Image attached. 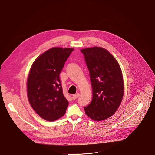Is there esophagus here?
Wrapping results in <instances>:
<instances>
[{
  "label": "esophagus",
  "instance_id": "34e87169",
  "mask_svg": "<svg viewBox=\"0 0 155 155\" xmlns=\"http://www.w3.org/2000/svg\"><path fill=\"white\" fill-rule=\"evenodd\" d=\"M79 96H80V94H79V93H77V94L72 95V98H73L74 100H75V99H77L78 97H79Z\"/></svg>",
  "mask_w": 155,
  "mask_h": 155
}]
</instances>
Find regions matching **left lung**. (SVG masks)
<instances>
[{"instance_id": "obj_1", "label": "left lung", "mask_w": 155, "mask_h": 155, "mask_svg": "<svg viewBox=\"0 0 155 155\" xmlns=\"http://www.w3.org/2000/svg\"><path fill=\"white\" fill-rule=\"evenodd\" d=\"M90 72L93 99L85 114L91 119L101 121L115 113L121 102L124 85L122 73L117 60L101 47L81 50Z\"/></svg>"}]
</instances>
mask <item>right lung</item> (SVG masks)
<instances>
[{
  "mask_svg": "<svg viewBox=\"0 0 155 155\" xmlns=\"http://www.w3.org/2000/svg\"><path fill=\"white\" fill-rule=\"evenodd\" d=\"M72 48H52L38 57L30 70L27 92L29 101L43 119L52 121L63 116L68 101L62 92L60 75Z\"/></svg>",
  "mask_w": 155,
  "mask_h": 155,
  "instance_id": "right-lung-1",
  "label": "right lung"
}]
</instances>
